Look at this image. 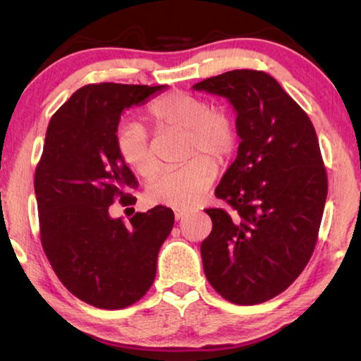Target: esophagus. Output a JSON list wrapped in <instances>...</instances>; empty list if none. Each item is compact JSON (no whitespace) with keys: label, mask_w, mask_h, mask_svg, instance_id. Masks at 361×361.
Listing matches in <instances>:
<instances>
[{"label":"esophagus","mask_w":361,"mask_h":361,"mask_svg":"<svg viewBox=\"0 0 361 361\" xmlns=\"http://www.w3.org/2000/svg\"><path fill=\"white\" fill-rule=\"evenodd\" d=\"M186 210H181V209H175V219H181L183 216L186 215Z\"/></svg>","instance_id":"1"}]
</instances>
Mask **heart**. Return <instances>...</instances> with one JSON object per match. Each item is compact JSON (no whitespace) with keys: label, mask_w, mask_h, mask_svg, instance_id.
Listing matches in <instances>:
<instances>
[{"label":"heart","mask_w":361,"mask_h":361,"mask_svg":"<svg viewBox=\"0 0 361 361\" xmlns=\"http://www.w3.org/2000/svg\"><path fill=\"white\" fill-rule=\"evenodd\" d=\"M146 121L156 129L186 132V157L191 161L180 169L166 170L151 181L149 202L173 209H189L202 200L215 181L216 167L235 146L234 121L224 109H210L204 99L188 92H172L151 102ZM116 148L126 166L142 176L156 172L157 161L148 143V135L137 122H127L116 132Z\"/></svg>","instance_id":"heart-1"}]
</instances>
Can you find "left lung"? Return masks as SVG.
<instances>
[{
	"label": "left lung",
	"mask_w": 361,
	"mask_h": 361,
	"mask_svg": "<svg viewBox=\"0 0 361 361\" xmlns=\"http://www.w3.org/2000/svg\"><path fill=\"white\" fill-rule=\"evenodd\" d=\"M228 99L240 138L215 189L232 213L209 209L205 277L224 299L252 305L280 295L314 253L328 194L315 129L264 71L234 70L192 85Z\"/></svg>",
	"instance_id": "obj_1"
}]
</instances>
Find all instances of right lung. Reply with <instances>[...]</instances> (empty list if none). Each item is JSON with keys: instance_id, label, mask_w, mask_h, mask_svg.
I'll use <instances>...</instances> for the list:
<instances>
[{"instance_id": "right-lung-1", "label": "right lung", "mask_w": 361, "mask_h": 361, "mask_svg": "<svg viewBox=\"0 0 361 361\" xmlns=\"http://www.w3.org/2000/svg\"><path fill=\"white\" fill-rule=\"evenodd\" d=\"M167 85L89 84L52 116L35 173L41 243L66 290L100 309H124L151 288L173 212L157 205L129 223L109 205L135 202L137 180L116 148L122 113Z\"/></svg>"}]
</instances>
